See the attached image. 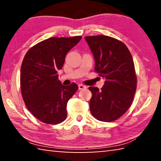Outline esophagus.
I'll use <instances>...</instances> for the list:
<instances>
[{"mask_svg": "<svg viewBox=\"0 0 161 161\" xmlns=\"http://www.w3.org/2000/svg\"><path fill=\"white\" fill-rule=\"evenodd\" d=\"M78 86H79V89H80V90H81V89H85L86 88V86H84V85H83V84H79Z\"/></svg>", "mask_w": 161, "mask_h": 161, "instance_id": "1", "label": "esophagus"}]
</instances>
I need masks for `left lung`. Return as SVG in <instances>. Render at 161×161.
Masks as SVG:
<instances>
[{"mask_svg": "<svg viewBox=\"0 0 161 161\" xmlns=\"http://www.w3.org/2000/svg\"><path fill=\"white\" fill-rule=\"evenodd\" d=\"M85 40L94 54V71L106 80L101 90L89 87L92 94L90 111L99 121H116L129 109L136 93L137 77L132 55L124 42L114 37L97 35Z\"/></svg>", "mask_w": 161, "mask_h": 161, "instance_id": "8db88e82", "label": "left lung"}]
</instances>
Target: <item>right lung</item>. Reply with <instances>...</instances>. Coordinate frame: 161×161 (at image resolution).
I'll list each match as a JSON object with an SVG mask.
<instances>
[{
    "label": "right lung",
    "mask_w": 161,
    "mask_h": 161,
    "mask_svg": "<svg viewBox=\"0 0 161 161\" xmlns=\"http://www.w3.org/2000/svg\"><path fill=\"white\" fill-rule=\"evenodd\" d=\"M81 36L50 37L27 52L20 69V89L28 109L47 124H58L67 118V104L77 91V84L62 85L58 71L63 67L67 53Z\"/></svg>",
    "instance_id": "right-lung-1"
}]
</instances>
